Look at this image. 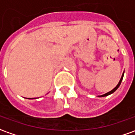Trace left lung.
Returning a JSON list of instances; mask_svg holds the SVG:
<instances>
[{"label":"left lung","mask_w":135,"mask_h":135,"mask_svg":"<svg viewBox=\"0 0 135 135\" xmlns=\"http://www.w3.org/2000/svg\"><path fill=\"white\" fill-rule=\"evenodd\" d=\"M123 75H124V71H123V73L122 74V76H121V78H120V81H119V82L118 84H117V86H116L113 90H112L111 91H109V92H108V93H105V94L104 95H99V97H104V96H107V95H110V94H112V93H113L115 91L117 90V89L118 88L119 86L120 85V84H121V81H122V80H123Z\"/></svg>","instance_id":"1"}]
</instances>
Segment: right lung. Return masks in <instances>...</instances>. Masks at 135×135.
<instances>
[{
    "instance_id": "add662e5",
    "label": "right lung",
    "mask_w": 135,
    "mask_h": 135,
    "mask_svg": "<svg viewBox=\"0 0 135 135\" xmlns=\"http://www.w3.org/2000/svg\"><path fill=\"white\" fill-rule=\"evenodd\" d=\"M29 99H31V98H29Z\"/></svg>"
}]
</instances>
